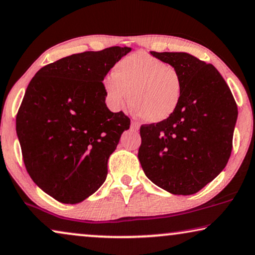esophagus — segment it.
<instances>
[{"instance_id":"1","label":"esophagus","mask_w":255,"mask_h":255,"mask_svg":"<svg viewBox=\"0 0 255 255\" xmlns=\"http://www.w3.org/2000/svg\"><path fill=\"white\" fill-rule=\"evenodd\" d=\"M139 128H140V127H139V124L137 123V122H134V121L131 122V128H132V130L138 131Z\"/></svg>"}]
</instances>
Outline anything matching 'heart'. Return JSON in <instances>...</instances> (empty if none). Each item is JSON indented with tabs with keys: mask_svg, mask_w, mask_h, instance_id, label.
<instances>
[{
	"mask_svg": "<svg viewBox=\"0 0 255 255\" xmlns=\"http://www.w3.org/2000/svg\"><path fill=\"white\" fill-rule=\"evenodd\" d=\"M107 103L115 111L130 101L131 109L146 123H160L172 116L183 94L181 73L165 61L135 52L118 61L113 75L103 81Z\"/></svg>",
	"mask_w": 255,
	"mask_h": 255,
	"instance_id": "heart-1",
	"label": "heart"
}]
</instances>
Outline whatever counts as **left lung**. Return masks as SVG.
Returning <instances> with one entry per match:
<instances>
[{
    "label": "left lung",
    "mask_w": 255,
    "mask_h": 255,
    "mask_svg": "<svg viewBox=\"0 0 255 255\" xmlns=\"http://www.w3.org/2000/svg\"><path fill=\"white\" fill-rule=\"evenodd\" d=\"M181 73L183 94L166 121L141 125L138 158L146 176L174 195L197 193L225 168L238 109L210 64L184 52H151Z\"/></svg>",
    "instance_id": "1"
}]
</instances>
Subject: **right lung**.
Wrapping results in <instances>:
<instances>
[{"mask_svg": "<svg viewBox=\"0 0 255 255\" xmlns=\"http://www.w3.org/2000/svg\"><path fill=\"white\" fill-rule=\"evenodd\" d=\"M130 47L113 46L59 59L27 86L16 117L25 168L61 203H80L107 179L108 159L130 128L106 104L103 80Z\"/></svg>", "mask_w": 255, "mask_h": 255, "instance_id": "add662e5", "label": "right lung"}]
</instances>
